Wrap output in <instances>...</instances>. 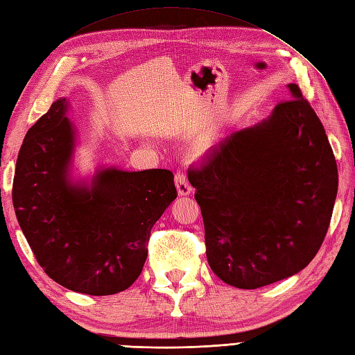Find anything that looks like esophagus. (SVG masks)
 <instances>
[{"instance_id":"obj_1","label":"esophagus","mask_w":355,"mask_h":355,"mask_svg":"<svg viewBox=\"0 0 355 355\" xmlns=\"http://www.w3.org/2000/svg\"><path fill=\"white\" fill-rule=\"evenodd\" d=\"M175 186H177L178 195H182V197L192 193V186L189 184V182H187V178L183 172L175 173Z\"/></svg>"}]
</instances>
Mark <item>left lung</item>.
I'll list each match as a JSON object with an SVG mask.
<instances>
[{
    "instance_id": "1",
    "label": "left lung",
    "mask_w": 355,
    "mask_h": 355,
    "mask_svg": "<svg viewBox=\"0 0 355 355\" xmlns=\"http://www.w3.org/2000/svg\"><path fill=\"white\" fill-rule=\"evenodd\" d=\"M271 116L230 134L187 171L205 221L207 262L254 290L313 261L333 215L338 177L323 125L296 84Z\"/></svg>"
}]
</instances>
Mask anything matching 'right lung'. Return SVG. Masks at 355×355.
<instances>
[{"label": "right lung", "mask_w": 355, "mask_h": 355, "mask_svg": "<svg viewBox=\"0 0 355 355\" xmlns=\"http://www.w3.org/2000/svg\"><path fill=\"white\" fill-rule=\"evenodd\" d=\"M61 97L30 128L19 149L12 200L37 263L71 291L108 296L141 273L153 225L177 198L168 169H99L73 183L74 128Z\"/></svg>", "instance_id": "right-lung-1"}]
</instances>
